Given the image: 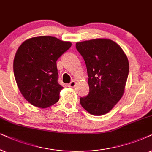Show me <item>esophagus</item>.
<instances>
[{"label":"esophagus","mask_w":152,"mask_h":152,"mask_svg":"<svg viewBox=\"0 0 152 152\" xmlns=\"http://www.w3.org/2000/svg\"><path fill=\"white\" fill-rule=\"evenodd\" d=\"M75 85H76V82L72 81L67 85V86L69 87V88H74V87L75 86Z\"/></svg>","instance_id":"esophagus-1"}]
</instances>
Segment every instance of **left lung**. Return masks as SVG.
<instances>
[{"label": "left lung", "mask_w": 152, "mask_h": 152, "mask_svg": "<svg viewBox=\"0 0 152 152\" xmlns=\"http://www.w3.org/2000/svg\"><path fill=\"white\" fill-rule=\"evenodd\" d=\"M76 48L86 62L90 92L80 97L83 108L93 115L108 113L124 94L129 75L126 56L110 39L77 42Z\"/></svg>", "instance_id": "1"}]
</instances>
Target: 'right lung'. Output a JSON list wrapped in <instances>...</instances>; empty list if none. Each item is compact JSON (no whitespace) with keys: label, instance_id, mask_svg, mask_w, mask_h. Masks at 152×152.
Instances as JSON below:
<instances>
[{"label":"right lung","instance_id":"right-lung-1","mask_svg":"<svg viewBox=\"0 0 152 152\" xmlns=\"http://www.w3.org/2000/svg\"><path fill=\"white\" fill-rule=\"evenodd\" d=\"M51 36H39L22 43L14 60L15 78L20 92L32 105L47 108L59 100L63 87L58 83L56 61L71 47Z\"/></svg>","mask_w":152,"mask_h":152}]
</instances>
